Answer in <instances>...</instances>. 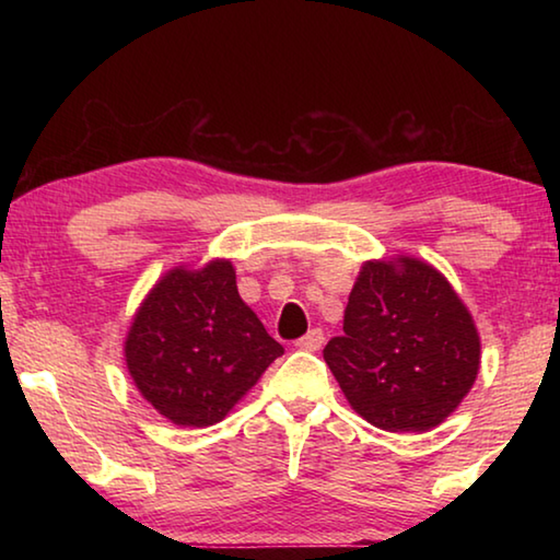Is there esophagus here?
Here are the masks:
<instances>
[{
    "label": "esophagus",
    "instance_id": "34e87169",
    "mask_svg": "<svg viewBox=\"0 0 560 560\" xmlns=\"http://www.w3.org/2000/svg\"><path fill=\"white\" fill-rule=\"evenodd\" d=\"M324 330L320 328H311L306 336L296 340V346L301 350H306V353H316V350H320V346H324Z\"/></svg>",
    "mask_w": 560,
    "mask_h": 560
}]
</instances>
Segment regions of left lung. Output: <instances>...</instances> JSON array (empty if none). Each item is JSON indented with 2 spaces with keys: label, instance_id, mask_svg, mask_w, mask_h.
Returning a JSON list of instances; mask_svg holds the SVG:
<instances>
[{
  "label": "left lung",
  "instance_id": "obj_1",
  "mask_svg": "<svg viewBox=\"0 0 560 560\" xmlns=\"http://www.w3.org/2000/svg\"><path fill=\"white\" fill-rule=\"evenodd\" d=\"M479 334L428 261L373 259L348 296L343 336L324 360L350 407L387 432H428L457 410L479 373Z\"/></svg>",
  "mask_w": 560,
  "mask_h": 560
}]
</instances>
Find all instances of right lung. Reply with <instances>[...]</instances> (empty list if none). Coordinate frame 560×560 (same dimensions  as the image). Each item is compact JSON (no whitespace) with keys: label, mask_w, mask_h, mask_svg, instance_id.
Masks as SVG:
<instances>
[{"label":"right lung","mask_w":560,"mask_h":560,"mask_svg":"<svg viewBox=\"0 0 560 560\" xmlns=\"http://www.w3.org/2000/svg\"><path fill=\"white\" fill-rule=\"evenodd\" d=\"M283 355L236 291L232 261L175 267L140 303L126 363L140 395L179 428H210Z\"/></svg>","instance_id":"obj_1"}]
</instances>
